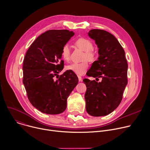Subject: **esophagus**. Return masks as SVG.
<instances>
[{"instance_id": "34e87169", "label": "esophagus", "mask_w": 150, "mask_h": 150, "mask_svg": "<svg viewBox=\"0 0 150 150\" xmlns=\"http://www.w3.org/2000/svg\"><path fill=\"white\" fill-rule=\"evenodd\" d=\"M78 80H79V81H82V77L81 76H78Z\"/></svg>"}]
</instances>
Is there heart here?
<instances>
[{
    "label": "heart",
    "instance_id": "obj_1",
    "mask_svg": "<svg viewBox=\"0 0 150 150\" xmlns=\"http://www.w3.org/2000/svg\"><path fill=\"white\" fill-rule=\"evenodd\" d=\"M74 44L76 46L85 52L83 57V60L84 61L80 63H73L67 66V69L77 75H82L86 72L89 67L88 61L86 59L92 61L95 58V54L92 51L93 46L91 41L85 38H80L78 39L75 41ZM61 55L65 61L67 62L70 61L71 50L68 45H65L62 47Z\"/></svg>",
    "mask_w": 150,
    "mask_h": 150
}]
</instances>
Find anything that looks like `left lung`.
I'll use <instances>...</instances> for the list:
<instances>
[{"mask_svg":"<svg viewBox=\"0 0 150 150\" xmlns=\"http://www.w3.org/2000/svg\"><path fill=\"white\" fill-rule=\"evenodd\" d=\"M88 36L95 41L99 57L86 73L96 80H83L86 86V111L91 116H105L121 102L128 83V64L123 47L113 35L104 30L92 29ZM99 78L102 81L97 82Z\"/></svg>","mask_w":150,"mask_h":150,"instance_id":"1","label":"left lung"}]
</instances>
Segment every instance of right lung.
Returning <instances> with one entry per match:
<instances>
[{
    "mask_svg": "<svg viewBox=\"0 0 150 150\" xmlns=\"http://www.w3.org/2000/svg\"><path fill=\"white\" fill-rule=\"evenodd\" d=\"M74 32L68 30H49L31 44L23 60V83L31 104L40 112L55 115L63 112L67 98L76 86V75L64 68L61 50Z\"/></svg>",
    "mask_w": 150,
    "mask_h": 150,
    "instance_id": "1",
    "label": "right lung"
}]
</instances>
